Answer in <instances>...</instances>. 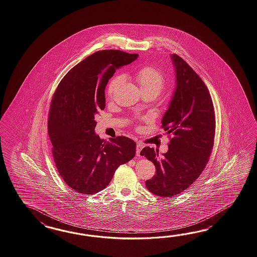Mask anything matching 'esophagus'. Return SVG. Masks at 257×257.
Returning a JSON list of instances; mask_svg holds the SVG:
<instances>
[{"label": "esophagus", "mask_w": 257, "mask_h": 257, "mask_svg": "<svg viewBox=\"0 0 257 257\" xmlns=\"http://www.w3.org/2000/svg\"><path fill=\"white\" fill-rule=\"evenodd\" d=\"M143 148H144V146L141 144V143L138 142V144H137V154H138V156H140V151H141Z\"/></svg>", "instance_id": "34e87169"}]
</instances>
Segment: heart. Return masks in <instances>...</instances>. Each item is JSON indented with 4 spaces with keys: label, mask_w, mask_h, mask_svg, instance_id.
Segmentation results:
<instances>
[{
    "label": "heart",
    "mask_w": 257,
    "mask_h": 257,
    "mask_svg": "<svg viewBox=\"0 0 257 257\" xmlns=\"http://www.w3.org/2000/svg\"><path fill=\"white\" fill-rule=\"evenodd\" d=\"M135 78L142 93L152 94L154 97L163 90L166 81L163 72L152 66H144L137 69ZM122 80L123 77L121 75H115L111 78L106 86V96L108 98H112Z\"/></svg>",
    "instance_id": "1"
}]
</instances>
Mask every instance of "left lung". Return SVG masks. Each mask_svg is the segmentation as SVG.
<instances>
[{
	"label": "left lung",
	"mask_w": 257,
	"mask_h": 257,
	"mask_svg": "<svg viewBox=\"0 0 257 257\" xmlns=\"http://www.w3.org/2000/svg\"><path fill=\"white\" fill-rule=\"evenodd\" d=\"M176 88L169 108L163 116L162 128L170 138L168 151L149 147L140 154L154 163L156 174L146 181L151 193L160 197L180 194L200 176L213 151L215 114L205 83L182 57L172 56Z\"/></svg>",
	"instance_id": "obj_1"
}]
</instances>
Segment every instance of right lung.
Returning a JSON list of instances; mask_svg holds the SVG:
<instances>
[{"instance_id": "obj_1", "label": "right lung", "mask_w": 257, "mask_h": 257, "mask_svg": "<svg viewBox=\"0 0 257 257\" xmlns=\"http://www.w3.org/2000/svg\"><path fill=\"white\" fill-rule=\"evenodd\" d=\"M138 54L97 51L64 76L51 101L48 135L57 172L74 191L92 195L106 188L119 165L136 155L131 138L110 142L94 134V114L106 106L105 89L116 69L137 59Z\"/></svg>"}]
</instances>
